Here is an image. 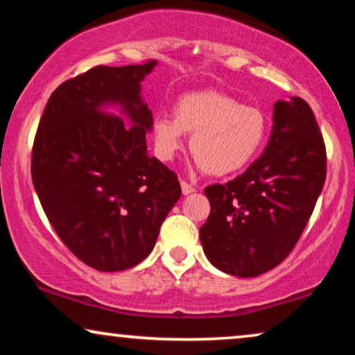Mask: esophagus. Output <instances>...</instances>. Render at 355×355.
Listing matches in <instances>:
<instances>
[{"mask_svg": "<svg viewBox=\"0 0 355 355\" xmlns=\"http://www.w3.org/2000/svg\"><path fill=\"white\" fill-rule=\"evenodd\" d=\"M181 189H182L184 196H189V193L193 192V187L189 182H186V181H181Z\"/></svg>", "mask_w": 355, "mask_h": 355, "instance_id": "34e87169", "label": "esophagus"}]
</instances>
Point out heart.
<instances>
[{"label":"heart","mask_w":355,"mask_h":355,"mask_svg":"<svg viewBox=\"0 0 355 355\" xmlns=\"http://www.w3.org/2000/svg\"><path fill=\"white\" fill-rule=\"evenodd\" d=\"M268 121L257 106L242 105L234 96L216 90L182 95L174 105L173 118L153 119L155 153L163 162L182 147L184 134H192L189 150L210 176L241 171L260 152Z\"/></svg>","instance_id":"1"}]
</instances>
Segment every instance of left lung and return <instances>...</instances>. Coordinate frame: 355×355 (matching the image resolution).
Returning <instances> with one entry per match:
<instances>
[{"mask_svg":"<svg viewBox=\"0 0 355 355\" xmlns=\"http://www.w3.org/2000/svg\"><path fill=\"white\" fill-rule=\"evenodd\" d=\"M327 178V148L309 103H275L273 129L259 159L226 184L205 189L210 216L200 242L213 266L255 278L291 254Z\"/></svg>","mask_w":355,"mask_h":355,"instance_id":"8db88e82","label":"left lung"}]
</instances>
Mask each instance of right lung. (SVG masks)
Wrapping results in <instances>:
<instances>
[{
	"mask_svg": "<svg viewBox=\"0 0 355 355\" xmlns=\"http://www.w3.org/2000/svg\"><path fill=\"white\" fill-rule=\"evenodd\" d=\"M157 61L96 66L53 92L32 148V181L43 211L64 245L98 271L132 268L157 242L181 186L148 157L152 111L140 82ZM118 104L131 122L106 115Z\"/></svg>",
	"mask_w": 355,
	"mask_h": 355,
	"instance_id": "obj_1",
	"label": "right lung"
}]
</instances>
